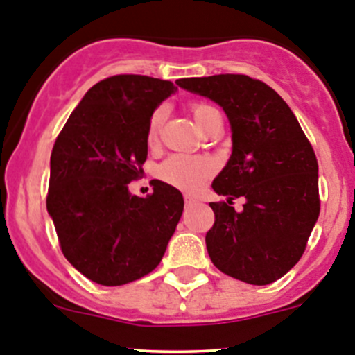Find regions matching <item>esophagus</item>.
<instances>
[{
    "instance_id": "obj_1",
    "label": "esophagus",
    "mask_w": 355,
    "mask_h": 355,
    "mask_svg": "<svg viewBox=\"0 0 355 355\" xmlns=\"http://www.w3.org/2000/svg\"><path fill=\"white\" fill-rule=\"evenodd\" d=\"M184 201H185V207H191V205L196 203V200H194V198H191V196H185Z\"/></svg>"
}]
</instances>
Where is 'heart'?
Segmentation results:
<instances>
[{
	"mask_svg": "<svg viewBox=\"0 0 355 355\" xmlns=\"http://www.w3.org/2000/svg\"><path fill=\"white\" fill-rule=\"evenodd\" d=\"M215 108L205 103H194L191 107V114H193L194 121L200 125L203 131L207 128L208 121L211 115L215 114ZM164 108H157L152 114L150 121H148L147 128V141L148 144H155L161 131V125L164 122ZM214 173V164L210 159L207 157H194V155H170L164 162H161V166L157 168V177L166 184L175 185V187L187 191V193H194L203 185L210 175Z\"/></svg>",
	"mask_w": 355,
	"mask_h": 355,
	"instance_id": "1",
	"label": "heart"
}]
</instances>
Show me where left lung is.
Returning <instances> with one entry per match:
<instances>
[{"instance_id": "1", "label": "left lung", "mask_w": 355, "mask_h": 355, "mask_svg": "<svg viewBox=\"0 0 355 355\" xmlns=\"http://www.w3.org/2000/svg\"><path fill=\"white\" fill-rule=\"evenodd\" d=\"M180 87L223 107L233 152L211 187L227 201L210 203L211 263L230 277L266 286L303 256L320 211L319 164L293 110L270 85L247 75L180 78ZM243 197L236 212L232 200Z\"/></svg>"}]
</instances>
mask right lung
I'll return each mask as SVG.
<instances>
[{"label":"right lung","mask_w":355,"mask_h":355,"mask_svg":"<svg viewBox=\"0 0 355 355\" xmlns=\"http://www.w3.org/2000/svg\"><path fill=\"white\" fill-rule=\"evenodd\" d=\"M175 89L145 75L105 78L55 140L47 210L64 257L92 282L124 286L150 273L180 220L178 189L155 180L140 198L128 187L144 173L148 121Z\"/></svg>","instance_id":"1"}]
</instances>
